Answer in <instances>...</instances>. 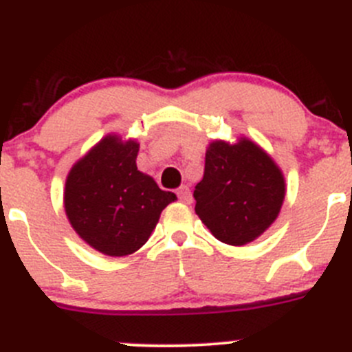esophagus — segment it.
<instances>
[{
    "label": "esophagus",
    "mask_w": 352,
    "mask_h": 352,
    "mask_svg": "<svg viewBox=\"0 0 352 352\" xmlns=\"http://www.w3.org/2000/svg\"><path fill=\"white\" fill-rule=\"evenodd\" d=\"M177 196H179V199L184 203V205H191V203H192V195H191V191H189V187H187V186L179 187Z\"/></svg>",
    "instance_id": "1"
}]
</instances>
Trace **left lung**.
<instances>
[{
	"mask_svg": "<svg viewBox=\"0 0 352 352\" xmlns=\"http://www.w3.org/2000/svg\"><path fill=\"white\" fill-rule=\"evenodd\" d=\"M285 177L254 140H213L195 189L196 213L219 241L243 246L264 234L285 201Z\"/></svg>",
	"mask_w": 352,
	"mask_h": 352,
	"instance_id": "obj_1",
	"label": "left lung"
}]
</instances>
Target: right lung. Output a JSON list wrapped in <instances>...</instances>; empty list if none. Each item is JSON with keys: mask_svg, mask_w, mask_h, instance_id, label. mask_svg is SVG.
<instances>
[{"mask_svg": "<svg viewBox=\"0 0 352 352\" xmlns=\"http://www.w3.org/2000/svg\"><path fill=\"white\" fill-rule=\"evenodd\" d=\"M140 144L109 133L72 165L65 179L64 210L87 245L124 257L146 245L161 212L177 196L137 168Z\"/></svg>", "mask_w": 352, "mask_h": 352, "instance_id": "right-lung-1", "label": "right lung"}]
</instances>
